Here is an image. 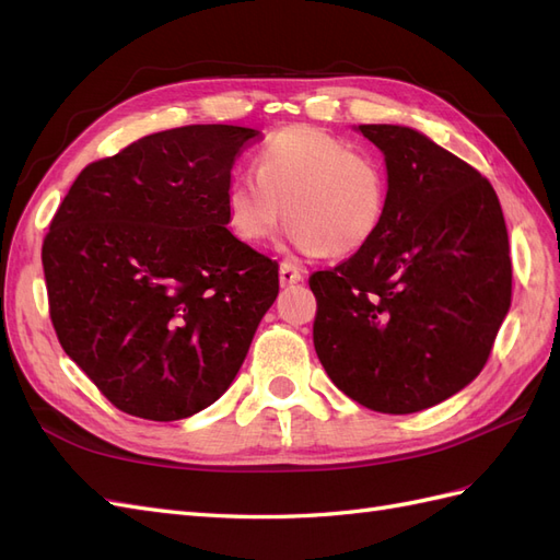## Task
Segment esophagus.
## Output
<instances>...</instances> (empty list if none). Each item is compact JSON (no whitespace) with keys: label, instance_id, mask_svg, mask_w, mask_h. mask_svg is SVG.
I'll return each mask as SVG.
<instances>
[{"label":"esophagus","instance_id":"34e87169","mask_svg":"<svg viewBox=\"0 0 560 560\" xmlns=\"http://www.w3.org/2000/svg\"><path fill=\"white\" fill-rule=\"evenodd\" d=\"M303 280V270L296 268L292 261H282L280 264V284L282 287H290Z\"/></svg>","mask_w":560,"mask_h":560}]
</instances>
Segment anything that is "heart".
<instances>
[{"label": "heart", "instance_id": "b5f03b06", "mask_svg": "<svg viewBox=\"0 0 560 560\" xmlns=\"http://www.w3.org/2000/svg\"><path fill=\"white\" fill-rule=\"evenodd\" d=\"M254 175L233 177L224 191L226 224L247 245L273 241L287 214L296 247L346 257L364 249L385 222L383 165L319 128L280 130L254 156Z\"/></svg>", "mask_w": 560, "mask_h": 560}]
</instances>
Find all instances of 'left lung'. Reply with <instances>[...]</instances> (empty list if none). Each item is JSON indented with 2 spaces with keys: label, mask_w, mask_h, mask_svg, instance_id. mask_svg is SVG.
Returning a JSON list of instances; mask_svg holds the SVG:
<instances>
[{
  "label": "left lung",
  "mask_w": 560,
  "mask_h": 560,
  "mask_svg": "<svg viewBox=\"0 0 560 560\" xmlns=\"http://www.w3.org/2000/svg\"><path fill=\"white\" fill-rule=\"evenodd\" d=\"M385 159L378 235L311 276L315 352L338 389L381 413H416L483 369L512 306L500 200L471 165L409 126H354Z\"/></svg>",
  "instance_id": "left-lung-1"
}]
</instances>
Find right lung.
Wrapping results in <instances>:
<instances>
[{
	"instance_id": "obj_1",
	"label": "right lung",
	"mask_w": 560,
	"mask_h": 560,
	"mask_svg": "<svg viewBox=\"0 0 560 560\" xmlns=\"http://www.w3.org/2000/svg\"><path fill=\"white\" fill-rule=\"evenodd\" d=\"M259 130L184 126L81 171L42 264L62 350L116 409L182 420L222 397L278 296V264L226 229L224 191Z\"/></svg>"
}]
</instances>
